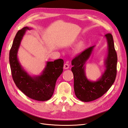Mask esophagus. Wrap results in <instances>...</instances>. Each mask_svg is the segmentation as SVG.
Listing matches in <instances>:
<instances>
[{
    "mask_svg": "<svg viewBox=\"0 0 128 128\" xmlns=\"http://www.w3.org/2000/svg\"><path fill=\"white\" fill-rule=\"evenodd\" d=\"M68 68H69V65L67 64V63H65L64 65V69H65V70L68 69Z\"/></svg>",
    "mask_w": 128,
    "mask_h": 128,
    "instance_id": "1",
    "label": "esophagus"
}]
</instances>
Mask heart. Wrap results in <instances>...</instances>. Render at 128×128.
Instances as JSON below:
<instances>
[{"instance_id": "1", "label": "heart", "mask_w": 128, "mask_h": 128, "mask_svg": "<svg viewBox=\"0 0 128 128\" xmlns=\"http://www.w3.org/2000/svg\"><path fill=\"white\" fill-rule=\"evenodd\" d=\"M84 46V44L83 43V42H80V43L77 46V48L78 49V50H80V49L82 48Z\"/></svg>"}]
</instances>
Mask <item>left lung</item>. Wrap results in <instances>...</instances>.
Listing matches in <instances>:
<instances>
[{"mask_svg": "<svg viewBox=\"0 0 128 128\" xmlns=\"http://www.w3.org/2000/svg\"><path fill=\"white\" fill-rule=\"evenodd\" d=\"M104 37L108 45L106 56L104 60L105 69L97 80H89L85 71L87 62L96 45L86 49L72 60L74 93L77 98L84 102L92 101L102 96L112 86L116 77L117 56L112 36L108 34Z\"/></svg>", "mask_w": 128, "mask_h": 128, "instance_id": "obj_1", "label": "left lung"}]
</instances>
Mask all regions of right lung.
Returning <instances> with one entry per match:
<instances>
[{
  "instance_id": "1",
  "label": "right lung",
  "mask_w": 128,
  "mask_h": 128,
  "mask_svg": "<svg viewBox=\"0 0 128 128\" xmlns=\"http://www.w3.org/2000/svg\"><path fill=\"white\" fill-rule=\"evenodd\" d=\"M31 29L26 26L17 33L10 51V65L13 80L18 89L31 99L46 101L53 95L56 81L63 72L64 61L62 59L48 61L40 74H29L19 62L18 52L26 31Z\"/></svg>"
}]
</instances>
